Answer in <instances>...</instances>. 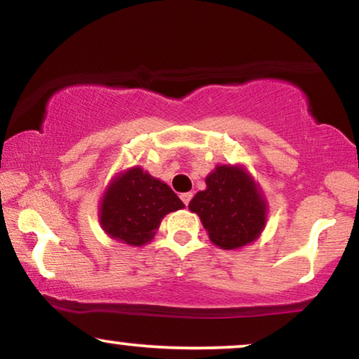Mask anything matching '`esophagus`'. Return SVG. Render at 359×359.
Listing matches in <instances>:
<instances>
[{"label":"esophagus","instance_id":"esophagus-1","mask_svg":"<svg viewBox=\"0 0 359 359\" xmlns=\"http://www.w3.org/2000/svg\"><path fill=\"white\" fill-rule=\"evenodd\" d=\"M180 198L184 203V205H188L191 203V199H193V193H183L180 196Z\"/></svg>","mask_w":359,"mask_h":359}]
</instances>
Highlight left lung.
I'll list each match as a JSON object with an SVG mask.
<instances>
[{
	"instance_id": "left-lung-1",
	"label": "left lung",
	"mask_w": 359,
	"mask_h": 359,
	"mask_svg": "<svg viewBox=\"0 0 359 359\" xmlns=\"http://www.w3.org/2000/svg\"><path fill=\"white\" fill-rule=\"evenodd\" d=\"M199 191L189 209L203 220L212 243L224 250L253 242L264 227L266 204L257 186L240 168L217 166Z\"/></svg>"
}]
</instances>
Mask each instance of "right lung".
Segmentation results:
<instances>
[{
    "mask_svg": "<svg viewBox=\"0 0 359 359\" xmlns=\"http://www.w3.org/2000/svg\"><path fill=\"white\" fill-rule=\"evenodd\" d=\"M183 208L168 184L135 166L107 189L101 204V225L112 238L140 247L154 238L166 214Z\"/></svg>",
    "mask_w": 359,
    "mask_h": 359,
    "instance_id": "right-lung-1",
    "label": "right lung"
}]
</instances>
